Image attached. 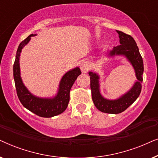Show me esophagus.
I'll use <instances>...</instances> for the list:
<instances>
[{
	"label": "esophagus",
	"instance_id": "1",
	"mask_svg": "<svg viewBox=\"0 0 158 158\" xmlns=\"http://www.w3.org/2000/svg\"><path fill=\"white\" fill-rule=\"evenodd\" d=\"M81 69L82 72L84 73H86L90 69V64L87 61H83L81 63Z\"/></svg>",
	"mask_w": 158,
	"mask_h": 158
}]
</instances>
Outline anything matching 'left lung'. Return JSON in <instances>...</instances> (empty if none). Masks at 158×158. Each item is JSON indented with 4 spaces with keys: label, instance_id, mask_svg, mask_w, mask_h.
Returning a JSON list of instances; mask_svg holds the SVG:
<instances>
[{
    "label": "left lung",
    "instance_id": "obj_1",
    "mask_svg": "<svg viewBox=\"0 0 158 158\" xmlns=\"http://www.w3.org/2000/svg\"><path fill=\"white\" fill-rule=\"evenodd\" d=\"M118 34L120 45L114 47L112 50L109 52V57L124 56L132 65L135 72L137 81L132 87L126 94L115 100L106 99L101 94L99 79L100 77L96 73L90 72L88 74L90 79V89L92 99L94 105L99 111L107 114H119L125 111L139 97L142 90V82L143 81L144 64L140 55L139 48L132 36L120 31Z\"/></svg>",
    "mask_w": 158,
    "mask_h": 158
}]
</instances>
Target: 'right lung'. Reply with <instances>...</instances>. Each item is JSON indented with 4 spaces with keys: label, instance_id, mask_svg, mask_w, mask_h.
I'll list each match as a JSON object with an SVG mask.
<instances>
[{
    "label": "right lung",
    "instance_id": "add662e5",
    "mask_svg": "<svg viewBox=\"0 0 158 158\" xmlns=\"http://www.w3.org/2000/svg\"><path fill=\"white\" fill-rule=\"evenodd\" d=\"M31 34L22 41L19 44L16 52V60L14 64V78L17 96L19 101L26 109L41 117L49 118L59 115L64 111L70 101V91L77 77L81 74L78 67L69 70L62 76L59 84L58 91L53 98H40L34 96L27 89L21 77L20 55L21 50L31 40Z\"/></svg>",
    "mask_w": 158,
    "mask_h": 158
}]
</instances>
